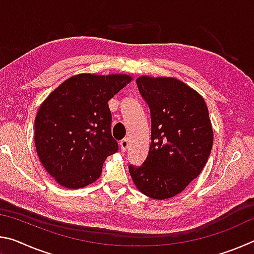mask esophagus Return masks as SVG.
Here are the masks:
<instances>
[{
    "label": "esophagus",
    "instance_id": "obj_1",
    "mask_svg": "<svg viewBox=\"0 0 254 254\" xmlns=\"http://www.w3.org/2000/svg\"><path fill=\"white\" fill-rule=\"evenodd\" d=\"M128 147V139H123L121 142H120V148H121L122 152H126Z\"/></svg>",
    "mask_w": 254,
    "mask_h": 254
}]
</instances>
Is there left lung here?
Instances as JSON below:
<instances>
[{
  "mask_svg": "<svg viewBox=\"0 0 254 254\" xmlns=\"http://www.w3.org/2000/svg\"><path fill=\"white\" fill-rule=\"evenodd\" d=\"M139 92L151 113V143L142 166H128L133 183L153 199L182 192L208 160L213 127L203 96L174 77L140 76Z\"/></svg>",
  "mask_w": 254,
  "mask_h": 254,
  "instance_id": "left-lung-1",
  "label": "left lung"
}]
</instances>
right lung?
I'll return each instance as SVG.
<instances>
[{
    "label": "right lung",
    "mask_w": 254,
    "mask_h": 254,
    "mask_svg": "<svg viewBox=\"0 0 254 254\" xmlns=\"http://www.w3.org/2000/svg\"><path fill=\"white\" fill-rule=\"evenodd\" d=\"M131 80L126 74H78L42 102L34 120V144L60 186L78 189L100 178L106 158L119 149L111 134L109 101Z\"/></svg>",
    "instance_id": "add662e5"
}]
</instances>
